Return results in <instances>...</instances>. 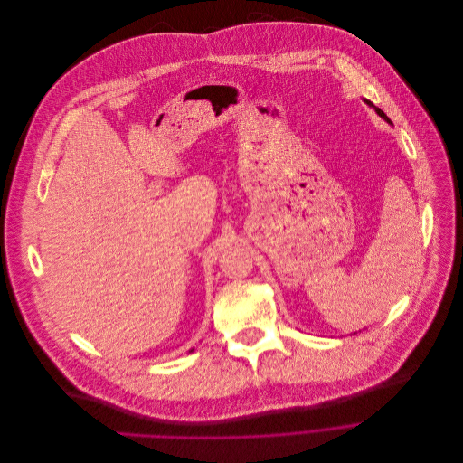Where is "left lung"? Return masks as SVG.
<instances>
[{"instance_id": "left-lung-1", "label": "left lung", "mask_w": 463, "mask_h": 463, "mask_svg": "<svg viewBox=\"0 0 463 463\" xmlns=\"http://www.w3.org/2000/svg\"><path fill=\"white\" fill-rule=\"evenodd\" d=\"M376 113H378V115H380V117H383V118H385V120H387V122H391V120H389V118H387V115H385V113H383V111H382V109H380V108H376Z\"/></svg>"}]
</instances>
